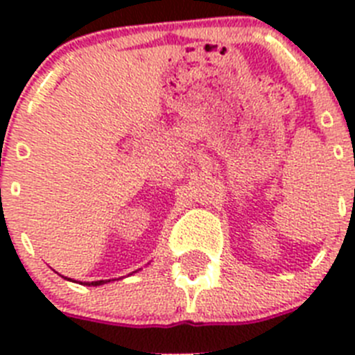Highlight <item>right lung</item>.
Segmentation results:
<instances>
[{"mask_svg": "<svg viewBox=\"0 0 355 355\" xmlns=\"http://www.w3.org/2000/svg\"><path fill=\"white\" fill-rule=\"evenodd\" d=\"M62 277H64V275H62ZM69 281H71V279H69ZM110 281H115V279H105V281L101 279V281H92V283H80V284H83V286H101V284L110 283Z\"/></svg>", "mask_w": 355, "mask_h": 355, "instance_id": "1", "label": "right lung"}]
</instances>
